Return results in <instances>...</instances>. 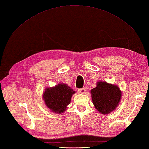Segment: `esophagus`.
I'll use <instances>...</instances> for the list:
<instances>
[{
  "instance_id": "obj_1",
  "label": "esophagus",
  "mask_w": 149,
  "mask_h": 149,
  "mask_svg": "<svg viewBox=\"0 0 149 149\" xmlns=\"http://www.w3.org/2000/svg\"><path fill=\"white\" fill-rule=\"evenodd\" d=\"M78 92L79 93H85L86 92V89L85 88H79L78 90Z\"/></svg>"
}]
</instances>
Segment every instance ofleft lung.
<instances>
[{"instance_id":"obj_1","label":"left lung","mask_w":149,"mask_h":149,"mask_svg":"<svg viewBox=\"0 0 149 149\" xmlns=\"http://www.w3.org/2000/svg\"><path fill=\"white\" fill-rule=\"evenodd\" d=\"M92 102L100 113H110L118 107L121 99V91L117 85L106 81L97 83V86L91 90Z\"/></svg>"}]
</instances>
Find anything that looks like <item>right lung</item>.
<instances>
[{
	"instance_id": "obj_1",
	"label": "right lung",
	"mask_w": 149,
	"mask_h": 149,
	"mask_svg": "<svg viewBox=\"0 0 149 149\" xmlns=\"http://www.w3.org/2000/svg\"><path fill=\"white\" fill-rule=\"evenodd\" d=\"M75 93L66 84L61 83L54 87L47 88L43 94V99L46 106L52 112L61 114L66 110L71 102L72 95Z\"/></svg>"
}]
</instances>
